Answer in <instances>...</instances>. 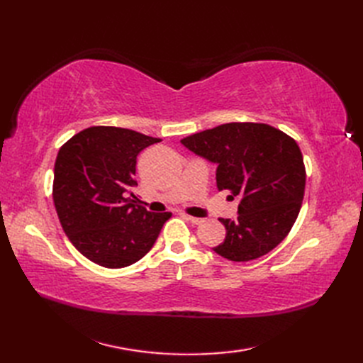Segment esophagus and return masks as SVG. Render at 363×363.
Returning a JSON list of instances; mask_svg holds the SVG:
<instances>
[{
	"label": "esophagus",
	"instance_id": "esophagus-1",
	"mask_svg": "<svg viewBox=\"0 0 363 363\" xmlns=\"http://www.w3.org/2000/svg\"><path fill=\"white\" fill-rule=\"evenodd\" d=\"M186 219H188V221H191L192 224H201L203 221H204V219L203 218H195V216H189V215H183Z\"/></svg>",
	"mask_w": 363,
	"mask_h": 363
}]
</instances>
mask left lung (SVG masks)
Here are the masks:
<instances>
[{"mask_svg": "<svg viewBox=\"0 0 363 363\" xmlns=\"http://www.w3.org/2000/svg\"><path fill=\"white\" fill-rule=\"evenodd\" d=\"M216 164V188L239 199L238 218H219L225 239L213 248L233 262L265 256L288 236L300 213L306 169L296 142L268 124L230 123L182 139Z\"/></svg>", "mask_w": 363, "mask_h": 363, "instance_id": "8db88e82", "label": "left lung"}]
</instances>
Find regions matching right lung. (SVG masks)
I'll list each match as a JSON object with an SVG mask.
<instances>
[{"label":"right lung","instance_id":"right-lung-1","mask_svg":"<svg viewBox=\"0 0 363 363\" xmlns=\"http://www.w3.org/2000/svg\"><path fill=\"white\" fill-rule=\"evenodd\" d=\"M160 142L135 130L89 127L72 136L54 164L52 200L71 244L104 268H124L155 245L171 212L136 206L139 152Z\"/></svg>","mask_w":363,"mask_h":363}]
</instances>
